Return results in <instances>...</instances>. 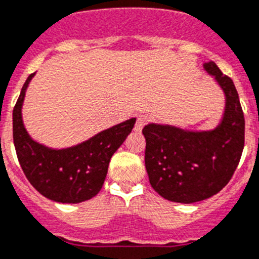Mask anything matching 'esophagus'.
<instances>
[{
	"instance_id": "1",
	"label": "esophagus",
	"mask_w": 259,
	"mask_h": 259,
	"mask_svg": "<svg viewBox=\"0 0 259 259\" xmlns=\"http://www.w3.org/2000/svg\"><path fill=\"white\" fill-rule=\"evenodd\" d=\"M148 121H150V117L146 116V114H139L138 118H137V122H136V126H134V130H136V132H142L143 126H145Z\"/></svg>"
}]
</instances>
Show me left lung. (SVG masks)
Wrapping results in <instances>:
<instances>
[{"instance_id":"obj_1","label":"left lung","mask_w":259,"mask_h":259,"mask_svg":"<svg viewBox=\"0 0 259 259\" xmlns=\"http://www.w3.org/2000/svg\"><path fill=\"white\" fill-rule=\"evenodd\" d=\"M203 69L226 96L217 127L188 130L150 122L142 130L150 184L161 197L179 203H194L219 193L233 176L244 150L245 120L235 84L215 62H204Z\"/></svg>"}]
</instances>
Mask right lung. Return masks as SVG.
<instances>
[{
  "label": "right lung",
  "instance_id": "right-lung-1",
  "mask_svg": "<svg viewBox=\"0 0 259 259\" xmlns=\"http://www.w3.org/2000/svg\"><path fill=\"white\" fill-rule=\"evenodd\" d=\"M33 75L24 82L13 111V138L19 164L31 185L51 201H89L100 192L112 155L132 133L137 118L117 123L71 147H48L28 134L22 117L24 96Z\"/></svg>",
  "mask_w": 259,
  "mask_h": 259
}]
</instances>
